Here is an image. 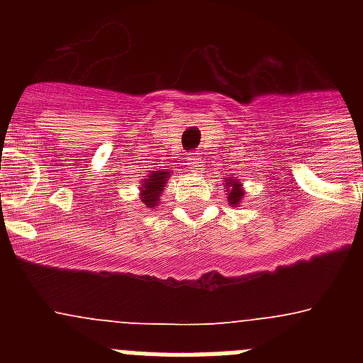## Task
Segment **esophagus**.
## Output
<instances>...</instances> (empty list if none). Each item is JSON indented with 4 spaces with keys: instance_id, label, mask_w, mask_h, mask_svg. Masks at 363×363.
Returning a JSON list of instances; mask_svg holds the SVG:
<instances>
[{
    "instance_id": "esophagus-1",
    "label": "esophagus",
    "mask_w": 363,
    "mask_h": 363,
    "mask_svg": "<svg viewBox=\"0 0 363 363\" xmlns=\"http://www.w3.org/2000/svg\"><path fill=\"white\" fill-rule=\"evenodd\" d=\"M201 167H203V160L198 156V154H192L187 158V169H191L192 172H200Z\"/></svg>"
}]
</instances>
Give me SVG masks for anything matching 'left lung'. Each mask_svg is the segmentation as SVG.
Wrapping results in <instances>:
<instances>
[{
  "instance_id": "8db88e82",
  "label": "left lung",
  "mask_w": 363,
  "mask_h": 363,
  "mask_svg": "<svg viewBox=\"0 0 363 363\" xmlns=\"http://www.w3.org/2000/svg\"><path fill=\"white\" fill-rule=\"evenodd\" d=\"M225 187H227V201H229L230 207H236V205L242 203L243 200V189H242V184H240V179L236 178H229L227 176L225 178Z\"/></svg>"
}]
</instances>
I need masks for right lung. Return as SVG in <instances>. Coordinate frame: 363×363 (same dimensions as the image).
I'll return each mask as SVG.
<instances>
[{
    "label": "right lung",
    "instance_id": "add662e5",
    "mask_svg": "<svg viewBox=\"0 0 363 363\" xmlns=\"http://www.w3.org/2000/svg\"><path fill=\"white\" fill-rule=\"evenodd\" d=\"M169 176H171V171L162 169V171H149V174L142 179V187H140L142 189V194H140V198H142L145 207L154 209L160 203V194L165 189Z\"/></svg>",
    "mask_w": 363,
    "mask_h": 363
}]
</instances>
